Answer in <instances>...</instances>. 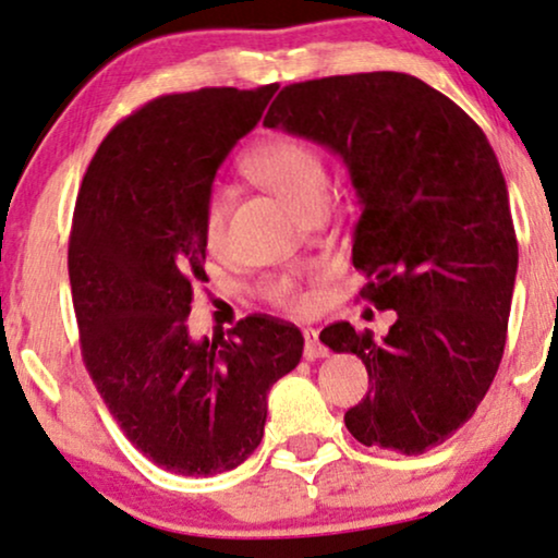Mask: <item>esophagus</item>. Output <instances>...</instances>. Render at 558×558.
I'll return each mask as SVG.
<instances>
[{"mask_svg": "<svg viewBox=\"0 0 558 558\" xmlns=\"http://www.w3.org/2000/svg\"><path fill=\"white\" fill-rule=\"evenodd\" d=\"M303 341H306V347H303V356H306V360H318V356H326V347L318 341L316 329H303Z\"/></svg>", "mask_w": 558, "mask_h": 558, "instance_id": "obj_1", "label": "esophagus"}]
</instances>
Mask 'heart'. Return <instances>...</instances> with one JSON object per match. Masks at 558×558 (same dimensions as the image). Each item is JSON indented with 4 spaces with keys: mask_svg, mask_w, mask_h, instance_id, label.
<instances>
[{
    "mask_svg": "<svg viewBox=\"0 0 558 558\" xmlns=\"http://www.w3.org/2000/svg\"><path fill=\"white\" fill-rule=\"evenodd\" d=\"M250 173L288 198L295 209L306 214L311 206L329 198V170L314 147L293 137H275L259 145L247 160ZM229 191L225 185H211L204 204V240L209 250L219 252L227 242ZM263 295L275 306L288 311H308L314 306V293L293 275H278L263 283Z\"/></svg>",
    "mask_w": 558,
    "mask_h": 558,
    "instance_id": "b5f03b06",
    "label": "heart"
}]
</instances>
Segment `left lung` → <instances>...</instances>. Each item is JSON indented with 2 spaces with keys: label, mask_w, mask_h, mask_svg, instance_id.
Masks as SVG:
<instances>
[{
  "label": "left lung",
  "mask_w": 558,
  "mask_h": 558,
  "mask_svg": "<svg viewBox=\"0 0 558 558\" xmlns=\"http://www.w3.org/2000/svg\"><path fill=\"white\" fill-rule=\"evenodd\" d=\"M263 124L344 160L362 206L360 295L398 314L380 341L349 322L322 331L333 352L365 362L373 385L344 413L349 434L405 457L439 447L495 380L515 286V227L485 132L449 96L396 71L283 86Z\"/></svg>",
  "instance_id": "8db88e82"
}]
</instances>
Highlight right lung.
<instances>
[{
    "instance_id": "add662e5",
    "label": "right lung",
    "mask_w": 558,
    "mask_h": 558,
    "mask_svg": "<svg viewBox=\"0 0 558 558\" xmlns=\"http://www.w3.org/2000/svg\"><path fill=\"white\" fill-rule=\"evenodd\" d=\"M278 84L147 101L88 162L69 240L81 356L124 436L162 470L211 477L259 447L267 392L301 362L299 326L255 314L232 337H189L206 278L204 204Z\"/></svg>"
}]
</instances>
